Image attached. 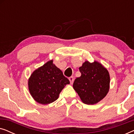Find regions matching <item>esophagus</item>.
I'll return each mask as SVG.
<instances>
[{
  "label": "esophagus",
  "instance_id": "34e87169",
  "mask_svg": "<svg viewBox=\"0 0 134 134\" xmlns=\"http://www.w3.org/2000/svg\"><path fill=\"white\" fill-rule=\"evenodd\" d=\"M69 81H70L71 84H72L73 82H74V77H70L69 78Z\"/></svg>",
  "mask_w": 134,
  "mask_h": 134
}]
</instances>
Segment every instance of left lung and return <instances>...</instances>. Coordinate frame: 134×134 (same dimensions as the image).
Masks as SVG:
<instances>
[{"label": "left lung", "mask_w": 134, "mask_h": 134, "mask_svg": "<svg viewBox=\"0 0 134 134\" xmlns=\"http://www.w3.org/2000/svg\"><path fill=\"white\" fill-rule=\"evenodd\" d=\"M81 76L76 78L73 88L84 104L98 103L109 92L110 75L107 69L99 62L86 61L79 68Z\"/></svg>", "instance_id": "left-lung-1"}]
</instances>
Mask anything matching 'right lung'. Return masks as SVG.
Here are the masks:
<instances>
[{"mask_svg":"<svg viewBox=\"0 0 134 134\" xmlns=\"http://www.w3.org/2000/svg\"><path fill=\"white\" fill-rule=\"evenodd\" d=\"M69 80L53 63L47 62L35 70L29 79L30 94L35 100L41 104H48L58 98L59 94Z\"/></svg>","mask_w":134,"mask_h":134,"instance_id":"1","label":"right lung"}]
</instances>
